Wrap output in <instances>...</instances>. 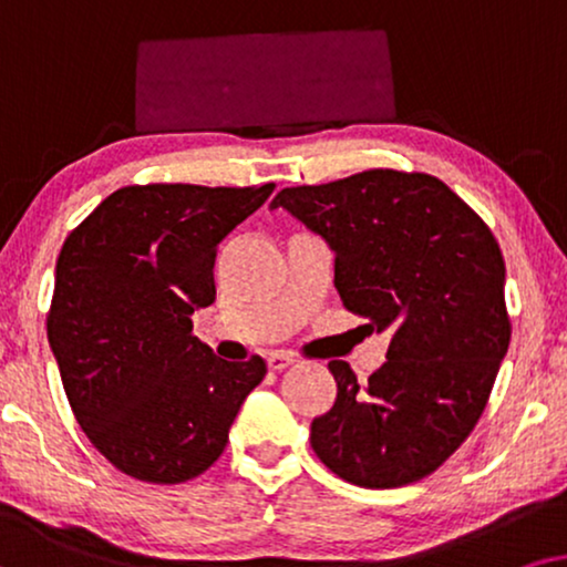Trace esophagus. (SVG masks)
Here are the masks:
<instances>
[{
    "label": "esophagus",
    "instance_id": "obj_1",
    "mask_svg": "<svg viewBox=\"0 0 567 567\" xmlns=\"http://www.w3.org/2000/svg\"><path fill=\"white\" fill-rule=\"evenodd\" d=\"M292 362H296V358H292V354H288V352H271L267 358L269 371H275V373L285 371V368H290Z\"/></svg>",
    "mask_w": 567,
    "mask_h": 567
}]
</instances>
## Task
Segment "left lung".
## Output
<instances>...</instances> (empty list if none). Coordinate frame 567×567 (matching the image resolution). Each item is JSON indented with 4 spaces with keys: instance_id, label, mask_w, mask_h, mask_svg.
Instances as JSON below:
<instances>
[{
    "instance_id": "left-lung-1",
    "label": "left lung",
    "mask_w": 567,
    "mask_h": 567,
    "mask_svg": "<svg viewBox=\"0 0 567 567\" xmlns=\"http://www.w3.org/2000/svg\"><path fill=\"white\" fill-rule=\"evenodd\" d=\"M288 209L334 251V288L368 329L391 331L360 386L331 360L334 406L311 449L337 477L386 489L435 472L466 441L508 352L505 261L482 217L427 173L373 168L282 188Z\"/></svg>"
}]
</instances>
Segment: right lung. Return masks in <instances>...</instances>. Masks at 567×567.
<instances>
[{
  "mask_svg": "<svg viewBox=\"0 0 567 567\" xmlns=\"http://www.w3.org/2000/svg\"><path fill=\"white\" fill-rule=\"evenodd\" d=\"M275 184L124 186L97 205L56 259L49 344L90 443L134 480L178 485L228 443L267 362L220 360L192 334L215 303V256Z\"/></svg>",
  "mask_w": 567,
  "mask_h": 567,
  "instance_id": "right-lung-1",
  "label": "right lung"
}]
</instances>
